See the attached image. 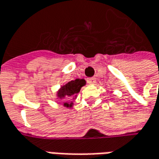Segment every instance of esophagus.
<instances>
[{
	"instance_id": "34e87169",
	"label": "esophagus",
	"mask_w": 159,
	"mask_h": 159,
	"mask_svg": "<svg viewBox=\"0 0 159 159\" xmlns=\"http://www.w3.org/2000/svg\"><path fill=\"white\" fill-rule=\"evenodd\" d=\"M87 82H88V84H95V83H96V78H88Z\"/></svg>"
}]
</instances>
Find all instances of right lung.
<instances>
[{
  "instance_id": "obj_1",
  "label": "right lung",
  "mask_w": 159,
  "mask_h": 159,
  "mask_svg": "<svg viewBox=\"0 0 159 159\" xmlns=\"http://www.w3.org/2000/svg\"><path fill=\"white\" fill-rule=\"evenodd\" d=\"M86 84V81L84 79H76L75 80H71L67 84L62 85L58 91L57 92V97L60 100H64L63 106L66 107H72L73 102L72 100L77 97V94L80 92L82 86Z\"/></svg>"
}]
</instances>
